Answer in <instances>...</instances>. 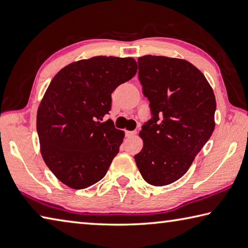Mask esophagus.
I'll use <instances>...</instances> for the list:
<instances>
[{
  "label": "esophagus",
  "mask_w": 248,
  "mask_h": 248,
  "mask_svg": "<svg viewBox=\"0 0 248 248\" xmlns=\"http://www.w3.org/2000/svg\"><path fill=\"white\" fill-rule=\"evenodd\" d=\"M137 134V132L136 130H132V132H130V130H126L125 132V135H126V137H133V136H135V135Z\"/></svg>",
  "instance_id": "esophagus-1"
}]
</instances>
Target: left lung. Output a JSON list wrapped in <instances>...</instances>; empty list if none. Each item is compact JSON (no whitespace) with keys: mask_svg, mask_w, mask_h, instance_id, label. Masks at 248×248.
<instances>
[{"mask_svg":"<svg viewBox=\"0 0 248 248\" xmlns=\"http://www.w3.org/2000/svg\"><path fill=\"white\" fill-rule=\"evenodd\" d=\"M138 66L152 119L140 130L143 147L135 162L148 184L167 186L186 174L211 138L216 99L204 74L185 59L147 55Z\"/></svg>","mask_w":248,"mask_h":248,"instance_id":"left-lung-1","label":"left lung"}]
</instances>
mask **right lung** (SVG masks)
<instances>
[{"label":"right lung","instance_id":"right-lung-1","mask_svg":"<svg viewBox=\"0 0 248 248\" xmlns=\"http://www.w3.org/2000/svg\"><path fill=\"white\" fill-rule=\"evenodd\" d=\"M137 72L132 57L96 56L69 63L56 74L36 114L40 150L59 181L85 189L105 177L125 134L111 120V94Z\"/></svg>","mask_w":248,"mask_h":248}]
</instances>
